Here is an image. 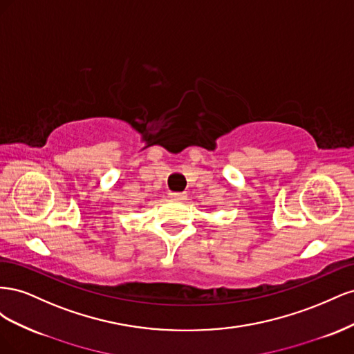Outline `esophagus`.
Masks as SVG:
<instances>
[{"instance_id": "obj_1", "label": "esophagus", "mask_w": 354, "mask_h": 354, "mask_svg": "<svg viewBox=\"0 0 354 354\" xmlns=\"http://www.w3.org/2000/svg\"><path fill=\"white\" fill-rule=\"evenodd\" d=\"M168 196L173 201H185L186 199V194H180V192H171Z\"/></svg>"}]
</instances>
